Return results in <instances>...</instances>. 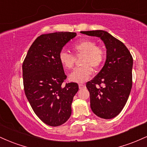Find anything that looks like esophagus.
I'll use <instances>...</instances> for the list:
<instances>
[{
  "mask_svg": "<svg viewBox=\"0 0 147 147\" xmlns=\"http://www.w3.org/2000/svg\"><path fill=\"white\" fill-rule=\"evenodd\" d=\"M86 87V86L84 84H79V89H83Z\"/></svg>",
  "mask_w": 147,
  "mask_h": 147,
  "instance_id": "esophagus-1",
  "label": "esophagus"
}]
</instances>
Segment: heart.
<instances>
[{
  "mask_svg": "<svg viewBox=\"0 0 147 147\" xmlns=\"http://www.w3.org/2000/svg\"><path fill=\"white\" fill-rule=\"evenodd\" d=\"M72 50L75 56L83 55L82 66L75 68L69 75V79L77 83H83L92 75V69H98L104 63L106 51L103 47L97 45L93 40H81L72 45ZM59 60L62 66L66 70L73 68L75 61V55L62 50L59 55Z\"/></svg>",
  "mask_w": 147,
  "mask_h": 147,
  "instance_id": "1",
  "label": "heart"
}]
</instances>
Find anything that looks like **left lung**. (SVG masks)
Listing matches in <instances>:
<instances>
[{
	"instance_id": "left-lung-1",
	"label": "left lung",
	"mask_w": 147,
	"mask_h": 147,
	"mask_svg": "<svg viewBox=\"0 0 147 147\" xmlns=\"http://www.w3.org/2000/svg\"><path fill=\"white\" fill-rule=\"evenodd\" d=\"M99 37L106 48V60L100 72L88 82L92 112L103 119H112L122 111L132 88L133 57L125 45L104 30L82 31Z\"/></svg>"
}]
</instances>
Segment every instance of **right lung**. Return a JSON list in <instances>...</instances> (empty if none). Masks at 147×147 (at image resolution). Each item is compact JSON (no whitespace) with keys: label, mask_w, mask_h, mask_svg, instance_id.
I'll return each mask as SVG.
<instances>
[{"label":"right lung","mask_w":147,"mask_h":147,"mask_svg":"<svg viewBox=\"0 0 147 147\" xmlns=\"http://www.w3.org/2000/svg\"><path fill=\"white\" fill-rule=\"evenodd\" d=\"M77 34L60 32L41 34L35 39L23 61V86L34 112L49 126H58L71 115L75 82L62 85L67 76L59 60L63 47Z\"/></svg>","instance_id":"right-lung-1"}]
</instances>
